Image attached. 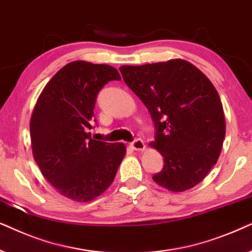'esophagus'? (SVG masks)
<instances>
[{
	"instance_id": "34e87169",
	"label": "esophagus",
	"mask_w": 252,
	"mask_h": 252,
	"mask_svg": "<svg viewBox=\"0 0 252 252\" xmlns=\"http://www.w3.org/2000/svg\"><path fill=\"white\" fill-rule=\"evenodd\" d=\"M130 147L135 151H143L145 150V143L142 139H136L132 143H130Z\"/></svg>"
}]
</instances>
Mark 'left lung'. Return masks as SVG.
I'll use <instances>...</instances> for the list:
<instances>
[{
	"instance_id": "obj_1",
	"label": "left lung",
	"mask_w": 252,
	"mask_h": 252,
	"mask_svg": "<svg viewBox=\"0 0 252 252\" xmlns=\"http://www.w3.org/2000/svg\"><path fill=\"white\" fill-rule=\"evenodd\" d=\"M120 71L156 126L150 145L165 165L154 182L174 192L202 182L217 163L226 135L222 103L211 80L181 59L122 65Z\"/></svg>"
}]
</instances>
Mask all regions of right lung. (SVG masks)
I'll return each mask as SVG.
<instances>
[{"label": "right lung", "instance_id": "obj_1", "mask_svg": "<svg viewBox=\"0 0 252 252\" xmlns=\"http://www.w3.org/2000/svg\"><path fill=\"white\" fill-rule=\"evenodd\" d=\"M120 79L110 65L70 62L49 80L33 109V158L45 179L75 202L105 192L126 156L123 143L100 142L87 132L100 90Z\"/></svg>", "mask_w": 252, "mask_h": 252}]
</instances>
